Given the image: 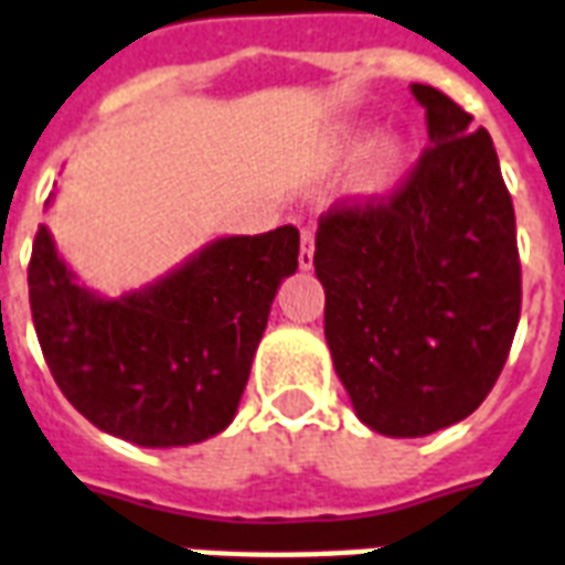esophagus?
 <instances>
[{"label":"esophagus","mask_w":565,"mask_h":565,"mask_svg":"<svg viewBox=\"0 0 565 565\" xmlns=\"http://www.w3.org/2000/svg\"><path fill=\"white\" fill-rule=\"evenodd\" d=\"M312 256H316V232H312V228H303V232H300L298 265L303 267V270H309V267H312Z\"/></svg>","instance_id":"esophagus-1"}]
</instances>
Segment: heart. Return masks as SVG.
Returning a JSON list of instances; mask_svg holds the SVG:
<instances>
[{"mask_svg":"<svg viewBox=\"0 0 565 565\" xmlns=\"http://www.w3.org/2000/svg\"><path fill=\"white\" fill-rule=\"evenodd\" d=\"M396 160H398V148L393 146V142H384V146L375 151V157L369 160V167H366L369 184H379V181H384V178L396 169Z\"/></svg>","mask_w":565,"mask_h":565,"instance_id":"b5f03b06","label":"heart"}]
</instances>
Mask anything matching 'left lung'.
I'll return each mask as SVG.
<instances>
[{"label":"left lung","mask_w":565,"mask_h":565,"mask_svg":"<svg viewBox=\"0 0 565 565\" xmlns=\"http://www.w3.org/2000/svg\"><path fill=\"white\" fill-rule=\"evenodd\" d=\"M411 92L431 142L390 193L333 202L312 258L339 381L390 438L470 417L521 316L515 207L489 130L435 86Z\"/></svg>","instance_id":"8db88e82"}]
</instances>
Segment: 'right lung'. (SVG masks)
<instances>
[{
  "label": "right lung",
  "mask_w": 565,
  "mask_h": 565,
  "mask_svg": "<svg viewBox=\"0 0 565 565\" xmlns=\"http://www.w3.org/2000/svg\"><path fill=\"white\" fill-rule=\"evenodd\" d=\"M300 232L223 237L146 291L100 300L38 228L29 307L58 390L88 423L139 447H186L232 423Z\"/></svg>",
  "instance_id": "right-lung-1"
}]
</instances>
